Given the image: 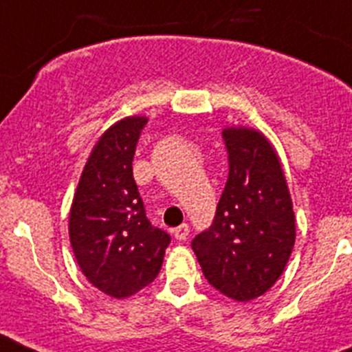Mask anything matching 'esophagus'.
<instances>
[{"label":"esophagus","instance_id":"1","mask_svg":"<svg viewBox=\"0 0 352 352\" xmlns=\"http://www.w3.org/2000/svg\"><path fill=\"white\" fill-rule=\"evenodd\" d=\"M173 236H175L177 240H180V242L188 239V236H189V226H188V224L184 223V224H180L179 228H175V230H173Z\"/></svg>","mask_w":352,"mask_h":352}]
</instances>
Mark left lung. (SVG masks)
<instances>
[{"label": "left lung", "instance_id": "obj_1", "mask_svg": "<svg viewBox=\"0 0 352 352\" xmlns=\"http://www.w3.org/2000/svg\"><path fill=\"white\" fill-rule=\"evenodd\" d=\"M226 186L214 223L191 247L205 278L236 302L267 293L283 275L296 239L293 201L274 145L258 129H223Z\"/></svg>", "mask_w": 352, "mask_h": 352}]
</instances>
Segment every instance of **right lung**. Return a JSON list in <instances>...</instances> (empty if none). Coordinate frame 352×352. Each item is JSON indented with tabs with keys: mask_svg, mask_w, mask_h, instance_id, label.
Instances as JSON below:
<instances>
[{
	"mask_svg": "<svg viewBox=\"0 0 352 352\" xmlns=\"http://www.w3.org/2000/svg\"><path fill=\"white\" fill-rule=\"evenodd\" d=\"M147 117H124L91 151L69 208V242L85 278L128 298L157 277L170 243L147 219L133 179V156Z\"/></svg>",
	"mask_w": 352,
	"mask_h": 352,
	"instance_id": "obj_1",
	"label": "right lung"
}]
</instances>
